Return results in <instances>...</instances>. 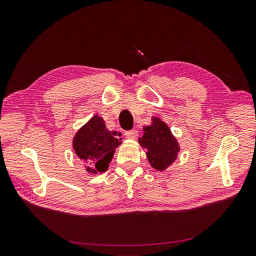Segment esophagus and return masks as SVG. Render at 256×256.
Segmentation results:
<instances>
[{"label":"esophagus","instance_id":"obj_1","mask_svg":"<svg viewBox=\"0 0 256 256\" xmlns=\"http://www.w3.org/2000/svg\"><path fill=\"white\" fill-rule=\"evenodd\" d=\"M138 130L136 129H132V130H129V131H125V136L128 138H138Z\"/></svg>","mask_w":256,"mask_h":256}]
</instances>
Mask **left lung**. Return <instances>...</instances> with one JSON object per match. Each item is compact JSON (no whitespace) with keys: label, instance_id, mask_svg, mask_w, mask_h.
<instances>
[{"label":"left lung","instance_id":"1","mask_svg":"<svg viewBox=\"0 0 256 256\" xmlns=\"http://www.w3.org/2000/svg\"><path fill=\"white\" fill-rule=\"evenodd\" d=\"M138 143L146 150L150 166L160 171L173 164L180 150L171 130L157 118H152V125L143 128V136L138 138Z\"/></svg>","mask_w":256,"mask_h":256}]
</instances>
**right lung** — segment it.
Wrapping results in <instances>:
<instances>
[{"label": "right lung", "instance_id": "right-lung-1", "mask_svg": "<svg viewBox=\"0 0 256 256\" xmlns=\"http://www.w3.org/2000/svg\"><path fill=\"white\" fill-rule=\"evenodd\" d=\"M120 136L118 131L108 130L104 120L98 115L76 132L74 150L88 172L97 174L106 171L115 148L120 144Z\"/></svg>", "mask_w": 256, "mask_h": 256}]
</instances>
